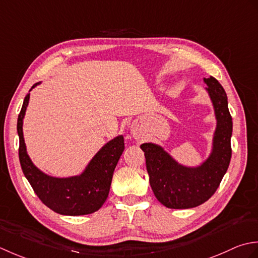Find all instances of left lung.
<instances>
[{
  "mask_svg": "<svg viewBox=\"0 0 258 258\" xmlns=\"http://www.w3.org/2000/svg\"><path fill=\"white\" fill-rule=\"evenodd\" d=\"M204 82L207 85L205 91L213 104L216 119L212 149L207 158L197 166H185L160 145L145 143L140 146L145 152L152 191L167 208L187 209L204 204L214 195L228 169L233 121L227 94L215 78H204Z\"/></svg>",
  "mask_w": 258,
  "mask_h": 258,
  "instance_id": "left-lung-1",
  "label": "left lung"
}]
</instances>
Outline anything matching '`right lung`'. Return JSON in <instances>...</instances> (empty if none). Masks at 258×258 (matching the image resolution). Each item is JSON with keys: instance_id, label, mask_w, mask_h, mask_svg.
Listing matches in <instances>:
<instances>
[{"instance_id": "right-lung-1", "label": "right lung", "mask_w": 258, "mask_h": 258, "mask_svg": "<svg viewBox=\"0 0 258 258\" xmlns=\"http://www.w3.org/2000/svg\"><path fill=\"white\" fill-rule=\"evenodd\" d=\"M30 89L18 118L20 139L19 158L26 179L45 206L66 216H81L97 212L107 201L114 168L124 150L123 136L118 135L109 140L94 155L81 173L69 177L48 175L36 167L26 151L23 136V120L29 106Z\"/></svg>"}]
</instances>
